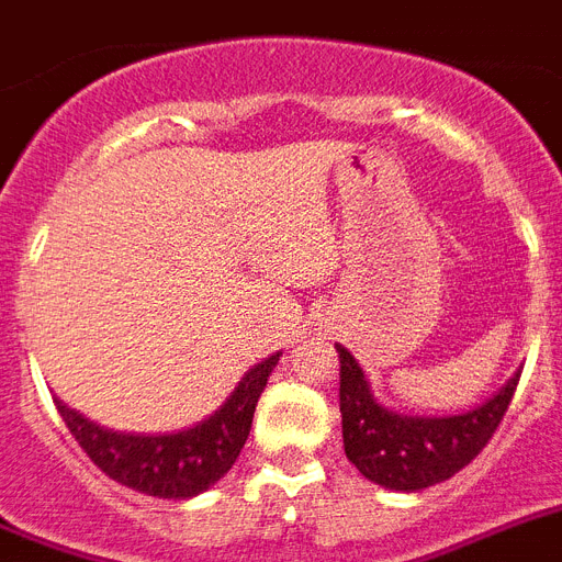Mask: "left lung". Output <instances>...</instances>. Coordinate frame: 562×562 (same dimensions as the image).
Segmentation results:
<instances>
[{"label":"left lung","mask_w":562,"mask_h":562,"mask_svg":"<svg viewBox=\"0 0 562 562\" xmlns=\"http://www.w3.org/2000/svg\"><path fill=\"white\" fill-rule=\"evenodd\" d=\"M335 349L340 358L344 452L367 481L395 492H420L469 467L495 435L520 381L517 369L495 395L458 415H401L372 395L355 355L340 344Z\"/></svg>","instance_id":"1"}]
</instances>
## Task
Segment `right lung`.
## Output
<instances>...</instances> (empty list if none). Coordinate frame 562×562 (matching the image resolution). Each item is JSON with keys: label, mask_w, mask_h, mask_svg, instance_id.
<instances>
[{"label": "right lung", "mask_w": 562, "mask_h": 562, "mask_svg": "<svg viewBox=\"0 0 562 562\" xmlns=\"http://www.w3.org/2000/svg\"><path fill=\"white\" fill-rule=\"evenodd\" d=\"M281 352L263 358L238 381L218 409L172 435H131L93 424L56 397V409L76 443L108 477L142 495L187 501L222 481L247 443L252 412Z\"/></svg>", "instance_id": "1"}]
</instances>
